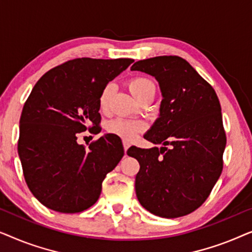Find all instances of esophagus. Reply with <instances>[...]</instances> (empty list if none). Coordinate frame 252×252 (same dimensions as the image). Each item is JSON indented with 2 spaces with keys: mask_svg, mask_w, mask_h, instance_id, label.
I'll return each instance as SVG.
<instances>
[{
  "mask_svg": "<svg viewBox=\"0 0 252 252\" xmlns=\"http://www.w3.org/2000/svg\"><path fill=\"white\" fill-rule=\"evenodd\" d=\"M123 146H124V151H125V155H126L127 150H128V148H129L130 144H129V142H127V141H124Z\"/></svg>",
  "mask_w": 252,
  "mask_h": 252,
  "instance_id": "obj_1",
  "label": "esophagus"
}]
</instances>
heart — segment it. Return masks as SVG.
<instances>
[{"label":"heart","mask_w":252,"mask_h":252,"mask_svg":"<svg viewBox=\"0 0 252 252\" xmlns=\"http://www.w3.org/2000/svg\"><path fill=\"white\" fill-rule=\"evenodd\" d=\"M129 92L135 97L137 101H141L143 96H146L149 93H154L156 91L155 84L150 79L146 77H135L132 78L127 82ZM113 93V86L111 84L106 85L102 89L101 94L98 97V106L102 111H105L108 109L110 98ZM147 128V125L141 120H126V119H115L108 123L106 130L109 133L115 134V135L122 137L126 141H130L135 139L137 134L142 133Z\"/></svg>","instance_id":"1"}]
</instances>
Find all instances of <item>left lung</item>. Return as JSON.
<instances>
[{
    "label": "left lung",
    "instance_id": "8db88e82",
    "mask_svg": "<svg viewBox=\"0 0 252 252\" xmlns=\"http://www.w3.org/2000/svg\"><path fill=\"white\" fill-rule=\"evenodd\" d=\"M153 75L163 95L159 118L144 139L160 148L130 147L140 171V204L161 218H179L198 209L222 172L226 133L215 89L187 61L158 56L130 67Z\"/></svg>",
    "mask_w": 252,
    "mask_h": 252
}]
</instances>
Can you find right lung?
Masks as SVG:
<instances>
[{"label":"right lung","mask_w":252,"mask_h":252,"mask_svg":"<svg viewBox=\"0 0 252 252\" xmlns=\"http://www.w3.org/2000/svg\"><path fill=\"white\" fill-rule=\"evenodd\" d=\"M133 62L75 58L51 68L33 87L20 116L18 155L30 190L48 209L78 213L91 208L123 158L122 141L112 134L88 149L77 139L99 125L102 89Z\"/></svg>","instance_id":"obj_1"}]
</instances>
